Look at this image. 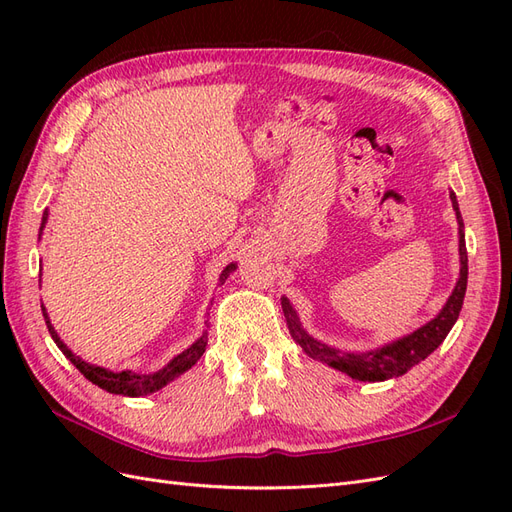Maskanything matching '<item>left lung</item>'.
Instances as JSON below:
<instances>
[{
  "label": "left lung",
  "instance_id": "left-lung-1",
  "mask_svg": "<svg viewBox=\"0 0 512 512\" xmlns=\"http://www.w3.org/2000/svg\"><path fill=\"white\" fill-rule=\"evenodd\" d=\"M451 200H453V209L457 213L459 226H463L455 194H451ZM459 256H461L459 282L451 294V299L446 301L442 312L431 322H427L425 327L410 333L408 337L397 339V342L384 346L380 350L365 352V354H352V352L329 348L327 344H320L318 339L309 337L301 329V322H299L297 314H294L292 305L288 303V299H282V309L286 316L288 331H290L294 342L303 348V352L307 356H312V359H316V361H322L339 371H344V374H348L354 380L382 382L389 378H397L401 374H406V371L412 369L414 365L425 361L427 356L444 342V337L457 322L461 305H463V297H466V288H468V250H466V239H463V232L459 237Z\"/></svg>",
  "mask_w": 512,
  "mask_h": 512
}]
</instances>
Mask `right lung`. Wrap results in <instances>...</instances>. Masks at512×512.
Returning a JSON list of instances; mask_svg holds the SVG:
<instances>
[{"mask_svg": "<svg viewBox=\"0 0 512 512\" xmlns=\"http://www.w3.org/2000/svg\"><path fill=\"white\" fill-rule=\"evenodd\" d=\"M46 215H49V213H44L42 226H44V222H46ZM40 230H42V228H40ZM232 269H235V265H228V267L222 271V275H220V282H222V284L226 282V277L230 275ZM42 316H44L46 327H49V333H51V337H53V342L57 344V348H59L61 352L66 354V359H70V363H72L76 369H79L81 374H83L89 382H94L96 386H100V389H104V391H108V393H115V395L141 397V395H149V393L160 391L162 386H166L170 380H175L177 376L183 374V371H188V369L200 359V356H203L205 346H207V333H203V337H200L198 342H194L188 350L181 352L179 356H175L173 361H170L164 369L156 371V374H151V376H136V374H132V371H121V374H113V371L96 367V365H89V363H85L83 359H79V356H74V354L64 346V342H61V339L57 337L55 329L51 327V322H49V316H46V309H44V307H42Z\"/></svg>", "mask_w": 512, "mask_h": 512, "instance_id": "add662e5", "label": "right lung"}]
</instances>
